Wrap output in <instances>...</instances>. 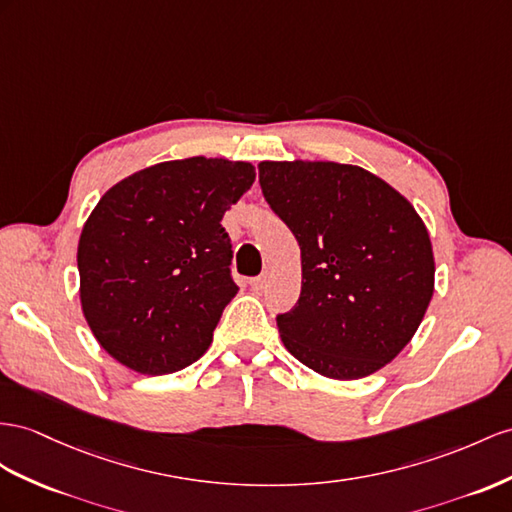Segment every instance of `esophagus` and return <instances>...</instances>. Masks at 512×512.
Here are the masks:
<instances>
[{"label": "esophagus", "mask_w": 512, "mask_h": 512, "mask_svg": "<svg viewBox=\"0 0 512 512\" xmlns=\"http://www.w3.org/2000/svg\"><path fill=\"white\" fill-rule=\"evenodd\" d=\"M266 283H268V277L266 274H261V277H255V279H251V287L255 292H261L266 287Z\"/></svg>", "instance_id": "esophagus-1"}]
</instances>
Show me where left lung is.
Segmentation results:
<instances>
[{
    "instance_id": "1",
    "label": "left lung",
    "mask_w": 512,
    "mask_h": 512,
    "mask_svg": "<svg viewBox=\"0 0 512 512\" xmlns=\"http://www.w3.org/2000/svg\"><path fill=\"white\" fill-rule=\"evenodd\" d=\"M259 183L300 246V298L277 316L285 348L335 381L385 368L411 342L435 292L424 220L361 166L261 162Z\"/></svg>"
}]
</instances>
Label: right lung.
I'll list each match as a JSON object with an SVG mask.
<instances>
[{
    "label": "right lung",
    "instance_id": "add662e5",
    "mask_svg": "<svg viewBox=\"0 0 512 512\" xmlns=\"http://www.w3.org/2000/svg\"><path fill=\"white\" fill-rule=\"evenodd\" d=\"M253 181V164L199 155L142 168L101 196L77 270L84 318L112 359L162 376L205 355L238 294L220 220Z\"/></svg>",
    "mask_w": 512,
    "mask_h": 512
}]
</instances>
